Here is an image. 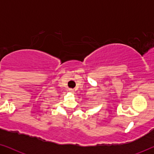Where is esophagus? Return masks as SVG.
Instances as JSON below:
<instances>
[{
	"mask_svg": "<svg viewBox=\"0 0 154 154\" xmlns=\"http://www.w3.org/2000/svg\"><path fill=\"white\" fill-rule=\"evenodd\" d=\"M69 91L70 92H71V93H73V90L72 89H69Z\"/></svg>",
	"mask_w": 154,
	"mask_h": 154,
	"instance_id": "1",
	"label": "esophagus"
}]
</instances>
